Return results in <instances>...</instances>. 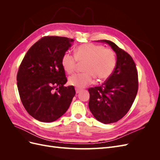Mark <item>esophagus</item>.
<instances>
[{"mask_svg":"<svg viewBox=\"0 0 160 160\" xmlns=\"http://www.w3.org/2000/svg\"><path fill=\"white\" fill-rule=\"evenodd\" d=\"M75 91H76V93H79L80 91H81V89H79V88H75Z\"/></svg>","mask_w":160,"mask_h":160,"instance_id":"obj_1","label":"esophagus"}]
</instances>
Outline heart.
I'll list each match as a JSON object with an SVG mask.
<instances>
[{
    "mask_svg": "<svg viewBox=\"0 0 160 160\" xmlns=\"http://www.w3.org/2000/svg\"><path fill=\"white\" fill-rule=\"evenodd\" d=\"M77 61L85 62L84 71L71 75L68 83L77 88H83L93 81L94 76L99 80L109 77L116 65V56L113 51L103 45L87 43L77 47L74 55L69 52H65L61 65L67 73H71L76 68Z\"/></svg>",
    "mask_w": 160,
    "mask_h": 160,
    "instance_id": "heart-1",
    "label": "heart"
}]
</instances>
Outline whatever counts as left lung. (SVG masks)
<instances>
[{"mask_svg":"<svg viewBox=\"0 0 160 160\" xmlns=\"http://www.w3.org/2000/svg\"><path fill=\"white\" fill-rule=\"evenodd\" d=\"M109 44L117 55V63L111 76L98 87L88 89L89 108L99 122L112 123L123 118L130 109L138 91V74L132 57L112 41Z\"/></svg>","mask_w":160,"mask_h":160,"instance_id":"1","label":"left lung"}]
</instances>
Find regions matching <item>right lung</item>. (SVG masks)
<instances>
[{
  "mask_svg": "<svg viewBox=\"0 0 160 160\" xmlns=\"http://www.w3.org/2000/svg\"><path fill=\"white\" fill-rule=\"evenodd\" d=\"M74 40L67 37L46 36L26 53L17 75L21 102L28 113L42 122H52L69 109L75 95L67 81L61 65L64 53Z\"/></svg>",
  "mask_w": 160,
  "mask_h": 160,
  "instance_id": "1",
  "label": "right lung"
}]
</instances>
